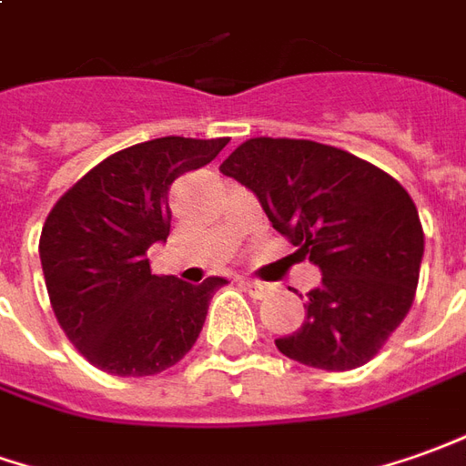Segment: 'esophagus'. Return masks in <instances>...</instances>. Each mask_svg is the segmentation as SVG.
I'll return each instance as SVG.
<instances>
[{
	"label": "esophagus",
	"mask_w": 466,
	"mask_h": 466,
	"mask_svg": "<svg viewBox=\"0 0 466 466\" xmlns=\"http://www.w3.org/2000/svg\"><path fill=\"white\" fill-rule=\"evenodd\" d=\"M243 287H246V291L251 294L253 299H264V297L271 294V287L264 284V281H253V279H248V281H243Z\"/></svg>",
	"instance_id": "esophagus-1"
}]
</instances>
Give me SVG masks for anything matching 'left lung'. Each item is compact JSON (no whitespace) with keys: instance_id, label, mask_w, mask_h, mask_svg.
Returning a JSON list of instances; mask_svg holds the SVG:
<instances>
[{"instance_id":"left-lung-1","label":"left lung","mask_w":466,"mask_h":466,"mask_svg":"<svg viewBox=\"0 0 466 466\" xmlns=\"http://www.w3.org/2000/svg\"><path fill=\"white\" fill-rule=\"evenodd\" d=\"M220 172L256 192L271 226L322 271L304 325L276 348L322 370L373 360L406 319L421 271L423 228L399 179L329 144L271 137L243 141Z\"/></svg>"}]
</instances>
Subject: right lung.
Here are the masks:
<instances>
[{"label": "right lung", "mask_w": 466, "mask_h": 466, "mask_svg": "<svg viewBox=\"0 0 466 466\" xmlns=\"http://www.w3.org/2000/svg\"><path fill=\"white\" fill-rule=\"evenodd\" d=\"M220 139L162 137L106 157L53 205L40 236L45 287L57 322L86 360L121 378L179 362L226 279L192 287L152 274L149 246L167 240L169 185L210 165Z\"/></svg>", "instance_id": "add662e5"}]
</instances>
